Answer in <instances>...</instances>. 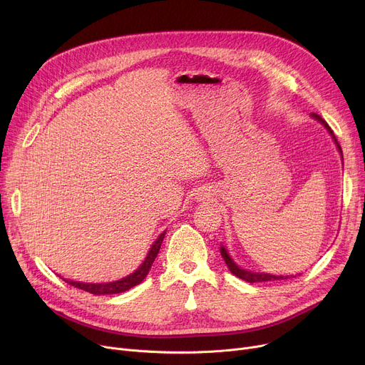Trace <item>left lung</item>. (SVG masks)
<instances>
[{
  "label": "left lung",
  "instance_id": "8db88e82",
  "mask_svg": "<svg viewBox=\"0 0 365 365\" xmlns=\"http://www.w3.org/2000/svg\"><path fill=\"white\" fill-rule=\"evenodd\" d=\"M312 118H315L317 121H319L325 128L329 130V133L331 134V138L334 139V142H336V146H337V149H339V152L341 153V148H340V145H339V142H337V139H336V136H334V133H333V130L329 127V124L325 123L318 113H312ZM341 158H343V155H341ZM220 255H222V257H223V260L226 262V264H227V267H229V271H231L235 277H238V278H241V279H244V281H247V282H267V281H275V279H287V278H294V277H289V275H271V274H263V272H252V271H247V269H242V267H240L232 259H231V256L227 255V250L226 248L222 245L220 247Z\"/></svg>",
  "mask_w": 365,
  "mask_h": 365
}]
</instances>
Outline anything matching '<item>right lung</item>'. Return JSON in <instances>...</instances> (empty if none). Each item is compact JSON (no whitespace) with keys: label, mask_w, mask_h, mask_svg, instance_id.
Wrapping results in <instances>:
<instances>
[{"label":"right lung","mask_w":365,"mask_h":365,"mask_svg":"<svg viewBox=\"0 0 365 365\" xmlns=\"http://www.w3.org/2000/svg\"><path fill=\"white\" fill-rule=\"evenodd\" d=\"M164 235L165 232H163L157 241L152 244L150 250L146 256V259L143 260V263L138 267L136 271H134L133 274H130L128 277L123 278V279H118V281H113V282H103V284H88V282H78V281H71V279H65L68 284L76 287V289L80 290H84V292H88L91 294H96V296H105V294H118V293H124L130 289H133L134 285L140 284L145 277L148 275L150 266L153 263V260H155L160 248H161V244H163V240H164Z\"/></svg>","instance_id":"obj_1"}]
</instances>
